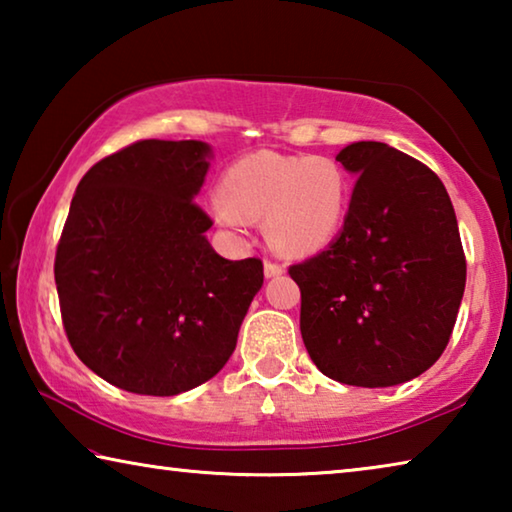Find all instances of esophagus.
Returning <instances> with one entry per match:
<instances>
[{
	"mask_svg": "<svg viewBox=\"0 0 512 512\" xmlns=\"http://www.w3.org/2000/svg\"><path fill=\"white\" fill-rule=\"evenodd\" d=\"M282 273H284V266L275 264V262H264V275L266 277H277V275H282Z\"/></svg>",
	"mask_w": 512,
	"mask_h": 512,
	"instance_id": "esophagus-1",
	"label": "esophagus"
}]
</instances>
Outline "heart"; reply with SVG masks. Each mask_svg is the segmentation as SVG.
Masks as SVG:
<instances>
[{"mask_svg": "<svg viewBox=\"0 0 512 512\" xmlns=\"http://www.w3.org/2000/svg\"><path fill=\"white\" fill-rule=\"evenodd\" d=\"M221 194L212 201L216 223L237 230L264 221L268 244L287 257L327 248L348 212L345 173L320 155L250 153L225 171Z\"/></svg>", "mask_w": 512, "mask_h": 512, "instance_id": "obj_1", "label": "heart"}]
</instances>
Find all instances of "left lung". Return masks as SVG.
Segmentation results:
<instances>
[{
    "label": "left lung",
    "mask_w": 512,
    "mask_h": 512,
    "mask_svg": "<svg viewBox=\"0 0 512 512\" xmlns=\"http://www.w3.org/2000/svg\"><path fill=\"white\" fill-rule=\"evenodd\" d=\"M357 176L343 230L289 268L300 332L329 379L386 388L429 370L447 348L465 291V255L445 185L384 142L336 155Z\"/></svg>",
    "instance_id": "1"
}]
</instances>
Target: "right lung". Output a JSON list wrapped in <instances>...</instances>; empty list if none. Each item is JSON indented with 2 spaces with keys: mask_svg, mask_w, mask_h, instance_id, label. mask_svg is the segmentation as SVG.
<instances>
[{
  "mask_svg": "<svg viewBox=\"0 0 512 512\" xmlns=\"http://www.w3.org/2000/svg\"><path fill=\"white\" fill-rule=\"evenodd\" d=\"M212 146L142 140L94 164L76 187L56 250L67 339L85 366L137 395L212 379L237 348L264 266L221 257L194 203Z\"/></svg>",
  "mask_w": 512,
  "mask_h": 512,
  "instance_id": "1",
  "label": "right lung"
}]
</instances>
